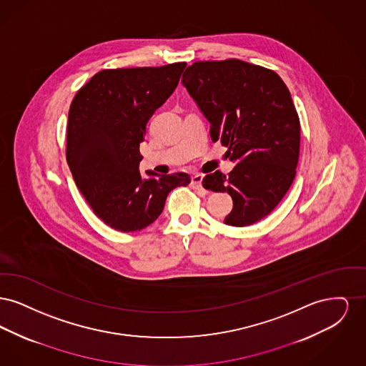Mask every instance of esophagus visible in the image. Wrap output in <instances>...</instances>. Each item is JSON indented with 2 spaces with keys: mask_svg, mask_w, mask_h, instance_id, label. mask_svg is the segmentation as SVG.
Returning a JSON list of instances; mask_svg holds the SVG:
<instances>
[{
  "mask_svg": "<svg viewBox=\"0 0 366 366\" xmlns=\"http://www.w3.org/2000/svg\"><path fill=\"white\" fill-rule=\"evenodd\" d=\"M202 181H203V177H202V175H193L191 179L192 188H193V189H203Z\"/></svg>",
  "mask_w": 366,
  "mask_h": 366,
  "instance_id": "esophagus-1",
  "label": "esophagus"
}]
</instances>
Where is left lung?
<instances>
[{
	"mask_svg": "<svg viewBox=\"0 0 366 366\" xmlns=\"http://www.w3.org/2000/svg\"><path fill=\"white\" fill-rule=\"evenodd\" d=\"M182 85L211 124V139L221 141L236 162L227 175H206L203 187L232 196L227 225L261 221L296 175L300 122L288 87L274 71L239 59L196 61L184 72Z\"/></svg>",
	"mask_w": 366,
	"mask_h": 366,
	"instance_id": "1",
	"label": "left lung"
}]
</instances>
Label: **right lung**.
I'll list each match as a JSON object with an SVG mask.
<instances>
[{"mask_svg":"<svg viewBox=\"0 0 366 366\" xmlns=\"http://www.w3.org/2000/svg\"><path fill=\"white\" fill-rule=\"evenodd\" d=\"M185 67L181 61L100 71L71 103L67 163L87 204L115 230L127 233L151 225L169 192L191 182L185 173L147 172L149 178H142L139 172L147 123L172 96Z\"/></svg>","mask_w":366,"mask_h":366,"instance_id":"obj_1","label":"right lung"}]
</instances>
